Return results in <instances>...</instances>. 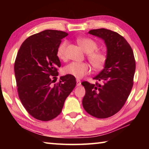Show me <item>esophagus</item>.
<instances>
[{
  "label": "esophagus",
  "mask_w": 149,
  "mask_h": 149,
  "mask_svg": "<svg viewBox=\"0 0 149 149\" xmlns=\"http://www.w3.org/2000/svg\"><path fill=\"white\" fill-rule=\"evenodd\" d=\"M76 81H77V86H80L81 85V81L79 80V79H77V80H76Z\"/></svg>",
  "instance_id": "obj_1"
}]
</instances>
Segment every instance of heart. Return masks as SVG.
I'll use <instances>...</instances> for the list:
<instances>
[{"mask_svg":"<svg viewBox=\"0 0 149 149\" xmlns=\"http://www.w3.org/2000/svg\"><path fill=\"white\" fill-rule=\"evenodd\" d=\"M77 43L87 54V58L93 68L99 70L104 68L107 62V56L104 52L96 50L98 45L94 40L90 38H78ZM67 42L64 41L59 45L57 49V56L60 59H64ZM91 72L90 65L86 62H72L63 68L62 72L65 75H70L76 78H81Z\"/></svg>","mask_w":149,"mask_h":149,"instance_id":"b5f03b06","label":"heart"}]
</instances>
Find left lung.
<instances>
[{
    "mask_svg": "<svg viewBox=\"0 0 149 149\" xmlns=\"http://www.w3.org/2000/svg\"><path fill=\"white\" fill-rule=\"evenodd\" d=\"M89 34L102 39L107 47V62L93 79L100 84L82 82L85 95L82 100L85 110L97 118L112 116L124 105L132 91L135 60L132 47L116 32L101 28Z\"/></svg>",
    "mask_w": 149,
    "mask_h": 149,
    "instance_id": "obj_1",
    "label": "left lung"
}]
</instances>
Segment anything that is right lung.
Here are the masks:
<instances>
[{
    "mask_svg": "<svg viewBox=\"0 0 149 149\" xmlns=\"http://www.w3.org/2000/svg\"><path fill=\"white\" fill-rule=\"evenodd\" d=\"M67 33L47 29L26 39L14 64L19 98L29 114L37 120L49 121L58 116L65 100L74 89V76L65 75L57 84L52 78L61 66L57 49Z\"/></svg>",
    "mask_w": 149,
    "mask_h": 149,
    "instance_id": "add662e5",
    "label": "right lung"
}]
</instances>
